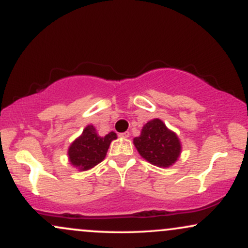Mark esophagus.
<instances>
[{
	"label": "esophagus",
	"instance_id": "34e87169",
	"mask_svg": "<svg viewBox=\"0 0 248 248\" xmlns=\"http://www.w3.org/2000/svg\"><path fill=\"white\" fill-rule=\"evenodd\" d=\"M119 136H120V138H122V139H127V138H129V132L120 133V134H119Z\"/></svg>",
	"mask_w": 248,
	"mask_h": 248
}]
</instances>
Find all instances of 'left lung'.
<instances>
[{"instance_id":"8db88e82","label":"left lung","mask_w":248,"mask_h":248,"mask_svg":"<svg viewBox=\"0 0 248 248\" xmlns=\"http://www.w3.org/2000/svg\"><path fill=\"white\" fill-rule=\"evenodd\" d=\"M134 144L143 158L157 167H170L181 154V143L175 133L169 130L160 119L147 122Z\"/></svg>"}]
</instances>
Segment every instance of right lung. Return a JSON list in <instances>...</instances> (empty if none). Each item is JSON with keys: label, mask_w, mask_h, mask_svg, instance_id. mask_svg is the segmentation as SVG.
<instances>
[{"label": "right lung", "mask_w": 248, "mask_h": 248, "mask_svg": "<svg viewBox=\"0 0 248 248\" xmlns=\"http://www.w3.org/2000/svg\"><path fill=\"white\" fill-rule=\"evenodd\" d=\"M115 139V133L110 132L101 138L96 134L94 127L87 126L80 138L77 139L69 148L71 164L80 170L91 169L104 160L110 142Z\"/></svg>", "instance_id": "add662e5"}]
</instances>
